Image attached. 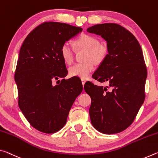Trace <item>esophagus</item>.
I'll use <instances>...</instances> for the list:
<instances>
[{
	"label": "esophagus",
	"instance_id": "1",
	"mask_svg": "<svg viewBox=\"0 0 158 158\" xmlns=\"http://www.w3.org/2000/svg\"><path fill=\"white\" fill-rule=\"evenodd\" d=\"M81 82H82V85H84L85 83V80L84 79H81Z\"/></svg>",
	"mask_w": 158,
	"mask_h": 158
}]
</instances>
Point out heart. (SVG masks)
Returning a JSON list of instances; mask_svg holds the SVG:
<instances>
[{
  "label": "heart",
  "mask_w": 158,
  "mask_h": 158,
  "mask_svg": "<svg viewBox=\"0 0 158 158\" xmlns=\"http://www.w3.org/2000/svg\"><path fill=\"white\" fill-rule=\"evenodd\" d=\"M77 49H85L83 60L84 62L74 64L69 68L71 77H77L81 79L89 78L94 70L96 64H100L105 59L108 53L107 46L105 43L99 42L98 38L89 34H83L74 41ZM60 55L66 64H71L74 59V50L68 42L62 44Z\"/></svg>",
  "instance_id": "heart-1"
}]
</instances>
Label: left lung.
<instances>
[{
	"label": "left lung",
	"mask_w": 158,
	"mask_h": 158,
	"mask_svg": "<svg viewBox=\"0 0 158 158\" xmlns=\"http://www.w3.org/2000/svg\"><path fill=\"white\" fill-rule=\"evenodd\" d=\"M87 32L100 35L108 48V54L92 77L108 81L109 86L90 81L84 85L91 98L90 121L102 133L121 132L132 123L145 100L147 70L142 50L136 37L116 23L97 24Z\"/></svg>",
	"instance_id": "obj_1"
}]
</instances>
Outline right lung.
Instances as JSON below:
<instances>
[{
    "instance_id": "right-lung-1",
    "label": "right lung",
    "mask_w": 158,
    "mask_h": 158,
    "mask_svg": "<svg viewBox=\"0 0 158 158\" xmlns=\"http://www.w3.org/2000/svg\"><path fill=\"white\" fill-rule=\"evenodd\" d=\"M82 28L68 23L45 22L26 37L19 51L15 79L19 106L36 130L54 133L66 123L69 110L82 92L78 78L53 86L52 82L68 74L60 55L63 43L76 36Z\"/></svg>"
}]
</instances>
